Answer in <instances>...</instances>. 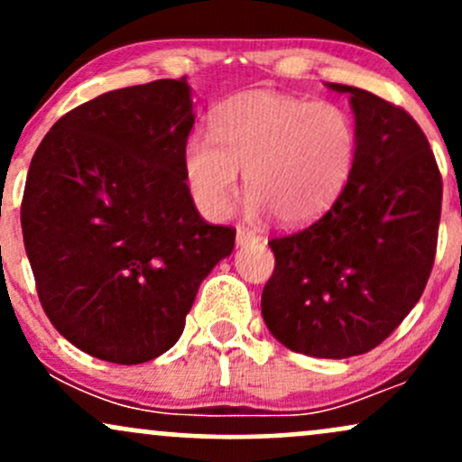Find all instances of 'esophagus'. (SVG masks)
<instances>
[{"mask_svg": "<svg viewBox=\"0 0 462 462\" xmlns=\"http://www.w3.org/2000/svg\"><path fill=\"white\" fill-rule=\"evenodd\" d=\"M258 241H261V236H258L256 232L247 230L245 226L236 227V243H238V245H249V243H258Z\"/></svg>", "mask_w": 462, "mask_h": 462, "instance_id": "1", "label": "esophagus"}]
</instances>
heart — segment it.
I'll return each instance as SVG.
<instances>
[{
  "label": "heart",
  "instance_id": "1",
  "mask_svg": "<svg viewBox=\"0 0 462 462\" xmlns=\"http://www.w3.org/2000/svg\"><path fill=\"white\" fill-rule=\"evenodd\" d=\"M210 130L213 139L187 141L184 178L195 204L213 219L230 213L243 171L252 210L306 224L341 195L358 156L356 121L347 108L295 95L238 93L215 110Z\"/></svg>",
  "mask_w": 462,
  "mask_h": 462
}]
</instances>
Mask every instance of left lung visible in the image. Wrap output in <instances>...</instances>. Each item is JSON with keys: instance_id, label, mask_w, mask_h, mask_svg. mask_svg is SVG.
<instances>
[{"instance_id": "1", "label": "left lung", "mask_w": 462, "mask_h": 462, "mask_svg": "<svg viewBox=\"0 0 462 462\" xmlns=\"http://www.w3.org/2000/svg\"><path fill=\"white\" fill-rule=\"evenodd\" d=\"M349 93L358 156L346 189L312 224L273 236L263 291L269 332L293 352L349 358L391 337L430 278L443 180L423 130L400 106Z\"/></svg>"}]
</instances>
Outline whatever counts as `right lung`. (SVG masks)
<instances>
[{
	"label": "right lung",
	"instance_id": "add662e5",
	"mask_svg": "<svg viewBox=\"0 0 462 462\" xmlns=\"http://www.w3.org/2000/svg\"><path fill=\"white\" fill-rule=\"evenodd\" d=\"M187 78L69 110L41 141L21 227L41 306L69 343L139 365L176 346L201 280L236 230L201 219L184 178Z\"/></svg>",
	"mask_w": 462,
	"mask_h": 462
}]
</instances>
